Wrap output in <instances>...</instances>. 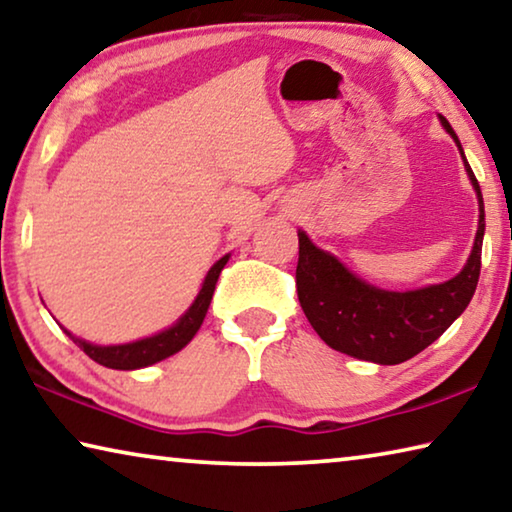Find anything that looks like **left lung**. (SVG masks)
<instances>
[{"label":"left lung","instance_id":"obj_1","mask_svg":"<svg viewBox=\"0 0 512 512\" xmlns=\"http://www.w3.org/2000/svg\"><path fill=\"white\" fill-rule=\"evenodd\" d=\"M440 122L463 154L451 124L442 115ZM463 161L479 197V231L463 270L438 286L408 292L374 288L351 274L329 251L317 249L306 233L299 231L295 274L299 304L317 335L331 349L379 365H397L438 340L465 311L481 274L485 213L481 186L465 154Z\"/></svg>","mask_w":512,"mask_h":512}]
</instances>
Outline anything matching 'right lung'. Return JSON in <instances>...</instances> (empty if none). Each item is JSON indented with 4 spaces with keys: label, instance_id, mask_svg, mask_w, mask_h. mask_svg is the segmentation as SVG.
Here are the masks:
<instances>
[{
    "label": "right lung",
    "instance_id": "obj_1",
    "mask_svg": "<svg viewBox=\"0 0 512 512\" xmlns=\"http://www.w3.org/2000/svg\"><path fill=\"white\" fill-rule=\"evenodd\" d=\"M229 261V256H224L217 261L211 270H208L204 286H201L197 299L192 301V306L186 311V315L181 320L165 329L161 333L152 335V338H142L136 342H129V345H111V347H99L92 345V342H86L81 338H74V335L63 329L67 335H70L74 345H79L86 354L95 360V363L111 367V370H138V367H147L154 365L158 360H163L167 356L177 354L188 342L195 338V333L199 331L201 322H204L208 306H211L213 292H215V283L220 279L222 267Z\"/></svg>",
    "mask_w": 512,
    "mask_h": 512
}]
</instances>
